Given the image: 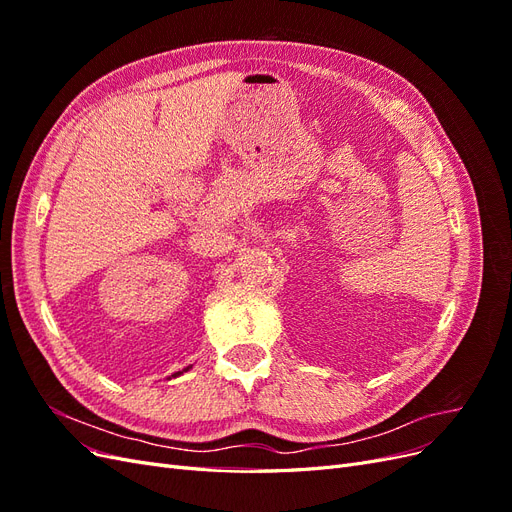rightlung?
Returning <instances> with one entry per match:
<instances>
[{
  "instance_id": "obj_1",
  "label": "right lung",
  "mask_w": 512,
  "mask_h": 512,
  "mask_svg": "<svg viewBox=\"0 0 512 512\" xmlns=\"http://www.w3.org/2000/svg\"><path fill=\"white\" fill-rule=\"evenodd\" d=\"M190 369V367H188ZM188 369H183V371H188ZM183 371H179V374H183ZM179 374H175V376H179Z\"/></svg>"
}]
</instances>
